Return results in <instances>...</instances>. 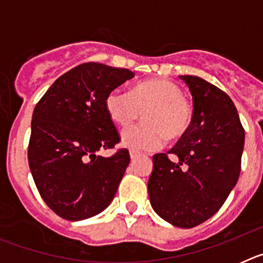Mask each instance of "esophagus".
<instances>
[{
  "mask_svg": "<svg viewBox=\"0 0 263 263\" xmlns=\"http://www.w3.org/2000/svg\"><path fill=\"white\" fill-rule=\"evenodd\" d=\"M138 157H141V154H139V153H137V152H134V150H130V158H132V159H137V158Z\"/></svg>",
  "mask_w": 263,
  "mask_h": 263,
  "instance_id": "34e87169",
  "label": "esophagus"
}]
</instances>
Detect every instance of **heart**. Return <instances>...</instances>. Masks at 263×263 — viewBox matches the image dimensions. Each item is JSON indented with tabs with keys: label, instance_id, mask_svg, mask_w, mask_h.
I'll return each instance as SVG.
<instances>
[{
	"label": "heart",
	"instance_id": "b5f03b06",
	"mask_svg": "<svg viewBox=\"0 0 263 263\" xmlns=\"http://www.w3.org/2000/svg\"><path fill=\"white\" fill-rule=\"evenodd\" d=\"M109 117L118 126H129L141 110L143 124L127 127L122 143L136 152H150L164 145L166 139L182 138L194 120L191 104L183 97L182 88L167 79L139 81L130 90L113 89L105 100Z\"/></svg>",
	"mask_w": 263,
	"mask_h": 263
}]
</instances>
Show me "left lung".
I'll return each mask as SVG.
<instances>
[{
	"instance_id": "1",
	"label": "left lung",
	"mask_w": 263,
	"mask_h": 263,
	"mask_svg": "<svg viewBox=\"0 0 263 263\" xmlns=\"http://www.w3.org/2000/svg\"><path fill=\"white\" fill-rule=\"evenodd\" d=\"M194 100V120L168 153L153 157L150 203L170 224L194 228L212 217L236 185L245 130L231 97L197 76H180ZM174 154L178 159L168 158Z\"/></svg>"
}]
</instances>
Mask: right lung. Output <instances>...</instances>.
<instances>
[{"label": "right lung", "mask_w": 263, "mask_h": 263, "mask_svg": "<svg viewBox=\"0 0 263 263\" xmlns=\"http://www.w3.org/2000/svg\"><path fill=\"white\" fill-rule=\"evenodd\" d=\"M133 76L126 68L84 63L57 79L35 105L30 171L42 199L60 217L85 220L113 200L129 152L120 148L109 158L96 153L121 141L105 100Z\"/></svg>", "instance_id": "1"}]
</instances>
